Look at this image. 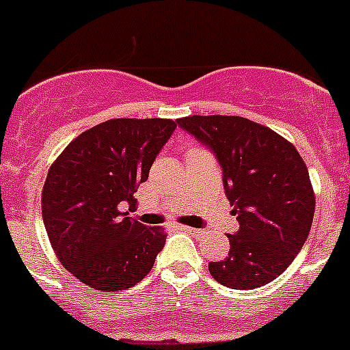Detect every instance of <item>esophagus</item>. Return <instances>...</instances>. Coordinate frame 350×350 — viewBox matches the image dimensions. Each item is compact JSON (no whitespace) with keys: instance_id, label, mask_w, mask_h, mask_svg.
Returning <instances> with one entry per match:
<instances>
[{"instance_id":"esophagus-1","label":"esophagus","mask_w":350,"mask_h":350,"mask_svg":"<svg viewBox=\"0 0 350 350\" xmlns=\"http://www.w3.org/2000/svg\"><path fill=\"white\" fill-rule=\"evenodd\" d=\"M180 230L185 231V233H191V234H202V230H196V228H189V226H180Z\"/></svg>"}]
</instances>
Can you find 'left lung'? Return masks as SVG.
<instances>
[{"instance_id": "obj_1", "label": "left lung", "mask_w": 350, "mask_h": 350, "mask_svg": "<svg viewBox=\"0 0 350 350\" xmlns=\"http://www.w3.org/2000/svg\"><path fill=\"white\" fill-rule=\"evenodd\" d=\"M177 124L212 150L240 230L208 271L231 289H256L287 270L308 238L315 194L305 161L286 138L245 117L191 116Z\"/></svg>"}]
</instances>
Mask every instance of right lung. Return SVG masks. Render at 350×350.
Segmentation results:
<instances>
[{
    "label": "right lung",
    "instance_id": "add662e5",
    "mask_svg": "<svg viewBox=\"0 0 350 350\" xmlns=\"http://www.w3.org/2000/svg\"><path fill=\"white\" fill-rule=\"evenodd\" d=\"M177 124L172 119H110L83 131L47 173L42 215L55 256L98 291H122L152 270L166 233L120 212Z\"/></svg>",
    "mask_w": 350,
    "mask_h": 350
}]
</instances>
